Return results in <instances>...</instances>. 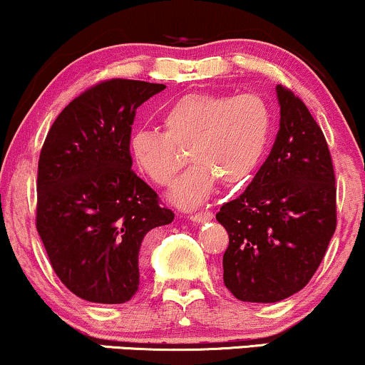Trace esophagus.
I'll return each mask as SVG.
<instances>
[{
    "label": "esophagus",
    "instance_id": "esophagus-1",
    "mask_svg": "<svg viewBox=\"0 0 365 365\" xmlns=\"http://www.w3.org/2000/svg\"><path fill=\"white\" fill-rule=\"evenodd\" d=\"M214 214L210 212V210H200V212H194L190 216V219L194 222H204V221H209V219H212Z\"/></svg>",
    "mask_w": 365,
    "mask_h": 365
}]
</instances>
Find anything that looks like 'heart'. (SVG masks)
Instances as JSON below:
<instances>
[{
	"label": "heart",
	"instance_id": "b5f03b06",
	"mask_svg": "<svg viewBox=\"0 0 365 365\" xmlns=\"http://www.w3.org/2000/svg\"><path fill=\"white\" fill-rule=\"evenodd\" d=\"M163 133L135 129L129 153L144 177L158 187L173 183L185 163L192 166L173 190V200L194 207L207 199L217 178L226 185L245 182L260 163L272 130V113L260 95L188 93L161 115Z\"/></svg>",
	"mask_w": 365,
	"mask_h": 365
}]
</instances>
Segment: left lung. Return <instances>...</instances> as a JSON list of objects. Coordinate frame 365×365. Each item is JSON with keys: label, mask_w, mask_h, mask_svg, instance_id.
Returning <instances> with one entry per match:
<instances>
[{"label": "left lung", "mask_w": 365, "mask_h": 365, "mask_svg": "<svg viewBox=\"0 0 365 365\" xmlns=\"http://www.w3.org/2000/svg\"><path fill=\"white\" fill-rule=\"evenodd\" d=\"M280 129L265 163L216 219L230 235L225 285L245 302H277L318 270L336 227L335 170L327 139L292 90L277 86Z\"/></svg>", "instance_id": "left-lung-1"}]
</instances>
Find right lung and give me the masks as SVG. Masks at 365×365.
<instances>
[{"mask_svg": "<svg viewBox=\"0 0 365 365\" xmlns=\"http://www.w3.org/2000/svg\"><path fill=\"white\" fill-rule=\"evenodd\" d=\"M165 85L113 78L56 118L38 156L35 226L52 270L81 299L122 304L139 289V252L175 214L134 173L135 110Z\"/></svg>", "mask_w": 365, "mask_h": 365, "instance_id": "obj_1", "label": "right lung"}]
</instances>
